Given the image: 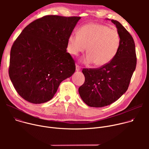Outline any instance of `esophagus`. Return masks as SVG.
Here are the masks:
<instances>
[{
	"mask_svg": "<svg viewBox=\"0 0 149 149\" xmlns=\"http://www.w3.org/2000/svg\"><path fill=\"white\" fill-rule=\"evenodd\" d=\"M76 71H81V68L78 65H76Z\"/></svg>",
	"mask_w": 149,
	"mask_h": 149,
	"instance_id": "1",
	"label": "esophagus"
}]
</instances>
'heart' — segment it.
<instances>
[{"label": "heart", "mask_w": 149, "mask_h": 149, "mask_svg": "<svg viewBox=\"0 0 149 149\" xmlns=\"http://www.w3.org/2000/svg\"><path fill=\"white\" fill-rule=\"evenodd\" d=\"M118 32L103 24L91 23L82 26L78 33L72 32L68 39V51L74 55L88 54L82 59L85 64L95 63L97 66L108 64L116 55L120 45Z\"/></svg>", "instance_id": "1"}]
</instances>
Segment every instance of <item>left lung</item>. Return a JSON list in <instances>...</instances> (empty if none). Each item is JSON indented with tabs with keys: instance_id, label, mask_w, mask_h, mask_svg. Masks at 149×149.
<instances>
[{
	"instance_id": "8db88e82",
	"label": "left lung",
	"mask_w": 149,
	"mask_h": 149,
	"mask_svg": "<svg viewBox=\"0 0 149 149\" xmlns=\"http://www.w3.org/2000/svg\"><path fill=\"white\" fill-rule=\"evenodd\" d=\"M121 39L118 51L108 64L98 69H83L85 82L78 88L82 101L92 107L110 105L127 90L136 67L135 44L132 35L117 20H111Z\"/></svg>"
}]
</instances>
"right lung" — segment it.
Listing matches in <instances>:
<instances>
[{
    "label": "right lung",
    "instance_id": "right-lung-1",
    "mask_svg": "<svg viewBox=\"0 0 149 149\" xmlns=\"http://www.w3.org/2000/svg\"><path fill=\"white\" fill-rule=\"evenodd\" d=\"M81 17L48 15L21 32L12 47L9 74L19 95L41 104L51 100L61 82L71 77L75 62L68 39Z\"/></svg>",
    "mask_w": 149,
    "mask_h": 149
}]
</instances>
